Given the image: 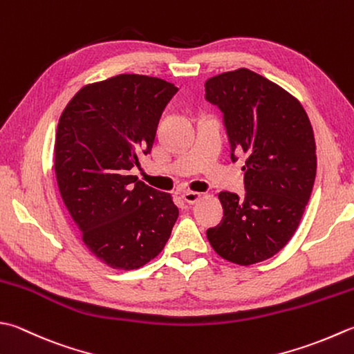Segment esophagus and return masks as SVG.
Segmentation results:
<instances>
[{
    "label": "esophagus",
    "mask_w": 354,
    "mask_h": 354,
    "mask_svg": "<svg viewBox=\"0 0 354 354\" xmlns=\"http://www.w3.org/2000/svg\"><path fill=\"white\" fill-rule=\"evenodd\" d=\"M183 198H184L185 203L195 204V203H198V201L201 199V193H198V192H184L183 193Z\"/></svg>",
    "instance_id": "34e87169"
}]
</instances>
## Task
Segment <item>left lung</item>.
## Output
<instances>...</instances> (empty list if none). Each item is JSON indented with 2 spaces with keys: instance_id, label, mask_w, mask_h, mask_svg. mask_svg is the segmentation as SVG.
Instances as JSON below:
<instances>
[{
  "instance_id": "obj_1",
  "label": "left lung",
  "mask_w": 354,
  "mask_h": 354,
  "mask_svg": "<svg viewBox=\"0 0 354 354\" xmlns=\"http://www.w3.org/2000/svg\"><path fill=\"white\" fill-rule=\"evenodd\" d=\"M205 100L224 113L232 161L245 158V196L221 192V223L207 230L221 258L252 266L292 239L313 190L316 144L295 96L248 68L205 81Z\"/></svg>"
}]
</instances>
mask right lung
<instances>
[{
    "label": "right lung",
    "instance_id": "obj_1",
    "mask_svg": "<svg viewBox=\"0 0 354 354\" xmlns=\"http://www.w3.org/2000/svg\"><path fill=\"white\" fill-rule=\"evenodd\" d=\"M176 92L164 80L122 73L82 87L59 118L61 198L90 253L112 268L135 270L156 258L178 219L171 195L130 175L150 153Z\"/></svg>",
    "mask_w": 354,
    "mask_h": 354
}]
</instances>
